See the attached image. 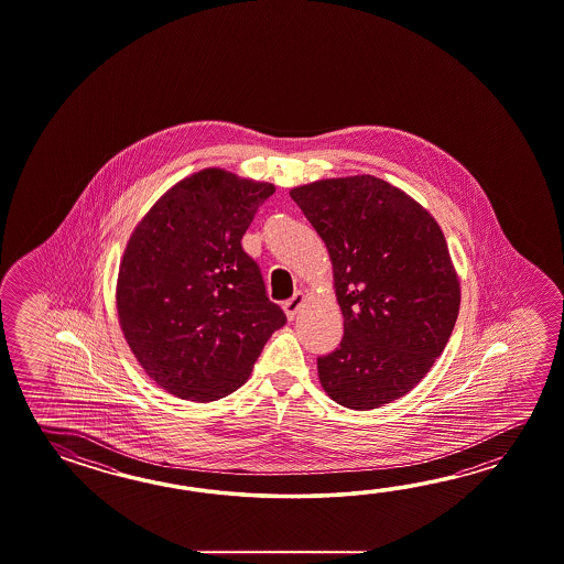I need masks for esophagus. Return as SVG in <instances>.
I'll use <instances>...</instances> for the list:
<instances>
[{"label": "esophagus", "instance_id": "1", "mask_svg": "<svg viewBox=\"0 0 564 564\" xmlns=\"http://www.w3.org/2000/svg\"><path fill=\"white\" fill-rule=\"evenodd\" d=\"M304 300H306V296H304L302 292H294V296L284 302V312H286V316L290 321L299 314L300 308H302V304H304Z\"/></svg>", "mask_w": 564, "mask_h": 564}]
</instances>
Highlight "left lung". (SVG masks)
<instances>
[{
  "label": "left lung",
  "mask_w": 564,
  "mask_h": 564,
  "mask_svg": "<svg viewBox=\"0 0 564 564\" xmlns=\"http://www.w3.org/2000/svg\"><path fill=\"white\" fill-rule=\"evenodd\" d=\"M323 238L345 318L340 345L318 357L324 391L377 409L432 369L456 324L459 282L444 234L408 193L372 175L290 192Z\"/></svg>",
  "instance_id": "1"
}]
</instances>
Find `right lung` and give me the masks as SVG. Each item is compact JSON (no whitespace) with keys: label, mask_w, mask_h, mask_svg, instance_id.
<instances>
[{"label":"right lung","mask_w":564,"mask_h":564,"mask_svg":"<svg viewBox=\"0 0 564 564\" xmlns=\"http://www.w3.org/2000/svg\"><path fill=\"white\" fill-rule=\"evenodd\" d=\"M270 183L204 169L171 187L132 231L120 262V328L171 395L217 401L248 381L286 314L265 294L241 238Z\"/></svg>","instance_id":"add662e5"}]
</instances>
